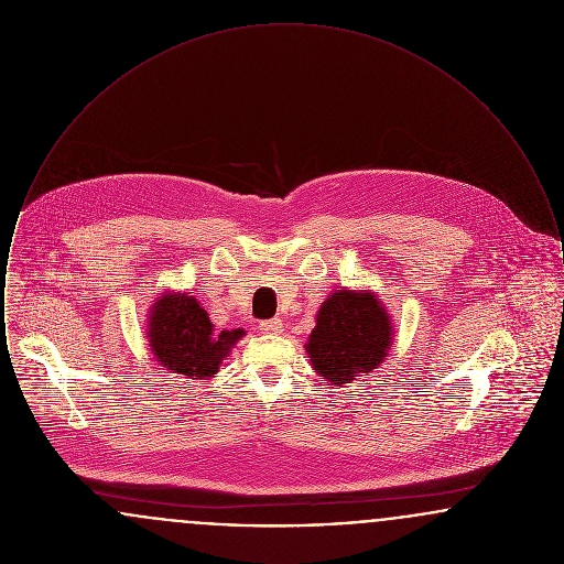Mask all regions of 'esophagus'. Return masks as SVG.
I'll return each instance as SVG.
<instances>
[{
    "instance_id": "34e87169",
    "label": "esophagus",
    "mask_w": 564,
    "mask_h": 564,
    "mask_svg": "<svg viewBox=\"0 0 564 564\" xmlns=\"http://www.w3.org/2000/svg\"><path fill=\"white\" fill-rule=\"evenodd\" d=\"M258 327H260V332H262V334H281V332H283V323H281V319L262 322Z\"/></svg>"
}]
</instances>
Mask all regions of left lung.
<instances>
[{
  "label": "left lung",
  "instance_id": "8db88e82",
  "mask_svg": "<svg viewBox=\"0 0 564 564\" xmlns=\"http://www.w3.org/2000/svg\"><path fill=\"white\" fill-rule=\"evenodd\" d=\"M315 322L304 350L313 370L336 387L376 370L393 345L391 315L372 290H334Z\"/></svg>",
  "mask_w": 564,
  "mask_h": 564
}]
</instances>
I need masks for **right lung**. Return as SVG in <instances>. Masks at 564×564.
I'll list each match as a JSON object with an SVG mask.
<instances>
[{
  "instance_id": "obj_1",
  "label": "right lung",
  "mask_w": 564,
  "mask_h": 564,
  "mask_svg": "<svg viewBox=\"0 0 564 564\" xmlns=\"http://www.w3.org/2000/svg\"><path fill=\"white\" fill-rule=\"evenodd\" d=\"M242 336L241 327L215 332L207 311L188 292H162L152 300L145 322L154 359L169 372L194 380L214 378Z\"/></svg>"
}]
</instances>
